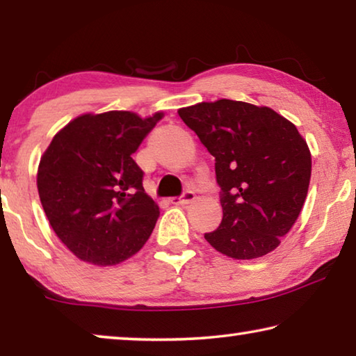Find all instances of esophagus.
Returning a JSON list of instances; mask_svg holds the SVG:
<instances>
[{
  "label": "esophagus",
  "mask_w": 356,
  "mask_h": 356,
  "mask_svg": "<svg viewBox=\"0 0 356 356\" xmlns=\"http://www.w3.org/2000/svg\"><path fill=\"white\" fill-rule=\"evenodd\" d=\"M195 197H196V195H195V191H191V190H185L184 193H182V196H179V197H171V204H176V206H185V204H190L191 201H195Z\"/></svg>",
  "instance_id": "1"
}]
</instances>
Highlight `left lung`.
Here are the masks:
<instances>
[{"label":"left lung","mask_w":356,"mask_h":356,"mask_svg":"<svg viewBox=\"0 0 356 356\" xmlns=\"http://www.w3.org/2000/svg\"><path fill=\"white\" fill-rule=\"evenodd\" d=\"M179 116L215 156L222 220L207 242L234 259L273 251L303 207L311 154L297 127L272 108L221 99Z\"/></svg>","instance_id":"left-lung-1"}]
</instances>
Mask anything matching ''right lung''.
<instances>
[{"label":"right lung","mask_w":356,"mask_h":356,"mask_svg":"<svg viewBox=\"0 0 356 356\" xmlns=\"http://www.w3.org/2000/svg\"><path fill=\"white\" fill-rule=\"evenodd\" d=\"M163 114H83L40 159L38 190L59 240L81 261L116 265L143 248L160 212L134 155Z\"/></svg>","instance_id":"add662e5"}]
</instances>
